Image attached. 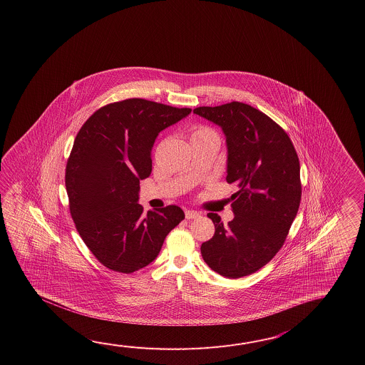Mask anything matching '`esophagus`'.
I'll use <instances>...</instances> for the list:
<instances>
[{"label": "esophagus", "mask_w": 365, "mask_h": 365, "mask_svg": "<svg viewBox=\"0 0 365 365\" xmlns=\"http://www.w3.org/2000/svg\"><path fill=\"white\" fill-rule=\"evenodd\" d=\"M201 215L198 211H194V210H186L185 217L186 219H195Z\"/></svg>", "instance_id": "obj_1"}]
</instances>
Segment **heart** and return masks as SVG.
Here are the masks:
<instances>
[{
  "instance_id": "b5f03b06",
  "label": "heart",
  "mask_w": 365,
  "mask_h": 365,
  "mask_svg": "<svg viewBox=\"0 0 365 365\" xmlns=\"http://www.w3.org/2000/svg\"><path fill=\"white\" fill-rule=\"evenodd\" d=\"M203 138H215L217 140V134L207 126H198L192 133V140H203Z\"/></svg>"
}]
</instances>
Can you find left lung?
I'll use <instances>...</instances> for the list:
<instances>
[{
	"label": "left lung",
	"mask_w": 365,
	"mask_h": 365,
	"mask_svg": "<svg viewBox=\"0 0 365 365\" xmlns=\"http://www.w3.org/2000/svg\"><path fill=\"white\" fill-rule=\"evenodd\" d=\"M195 115L222 128L227 143V182H235L233 217L201 245L210 269L237 279L272 261L283 247L302 200L300 163L287 133L261 110L240 101L198 107Z\"/></svg>",
	"instance_id": "obj_1"
}]
</instances>
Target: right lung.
<instances>
[{
    "label": "right lung",
    "instance_id": "1",
    "mask_svg": "<svg viewBox=\"0 0 365 365\" xmlns=\"http://www.w3.org/2000/svg\"><path fill=\"white\" fill-rule=\"evenodd\" d=\"M192 112L145 99L98 109L78 132L66 164L70 214L87 248L113 272H137L155 259L185 217L179 206L143 214L140 181L153 170L159 133Z\"/></svg>",
    "mask_w": 365,
    "mask_h": 365
}]
</instances>
